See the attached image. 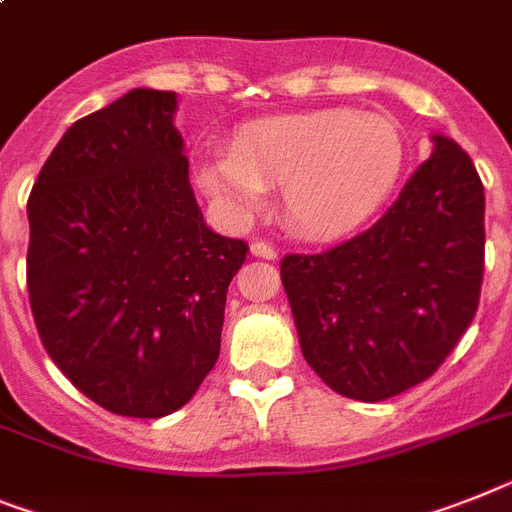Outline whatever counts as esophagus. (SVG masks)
Returning <instances> with one entry per match:
<instances>
[{"label": "esophagus", "instance_id": "esophagus-1", "mask_svg": "<svg viewBox=\"0 0 512 512\" xmlns=\"http://www.w3.org/2000/svg\"><path fill=\"white\" fill-rule=\"evenodd\" d=\"M251 253L253 256H259V259H269V261L277 259V248H274L272 243H266V240H253Z\"/></svg>", "mask_w": 512, "mask_h": 512}]
</instances>
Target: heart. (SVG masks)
<instances>
[{
  "label": "heart",
  "instance_id": "obj_1",
  "mask_svg": "<svg viewBox=\"0 0 512 512\" xmlns=\"http://www.w3.org/2000/svg\"><path fill=\"white\" fill-rule=\"evenodd\" d=\"M406 150L399 126L381 113L321 108L253 121L230 150L199 157L196 178L230 220H248L282 186L292 233L334 238L381 207L399 183Z\"/></svg>",
  "mask_w": 512,
  "mask_h": 512
}]
</instances>
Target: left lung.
Wrapping results in <instances>:
<instances>
[{"label":"left lung","instance_id":"1","mask_svg":"<svg viewBox=\"0 0 512 512\" xmlns=\"http://www.w3.org/2000/svg\"><path fill=\"white\" fill-rule=\"evenodd\" d=\"M430 139V160L370 230L282 261L303 357L347 399L383 401L427 381L479 305L482 181L451 137Z\"/></svg>","mask_w":512,"mask_h":512}]
</instances>
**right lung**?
<instances>
[{
  "label": "right lung",
  "mask_w": 512,
  "mask_h": 512,
  "mask_svg": "<svg viewBox=\"0 0 512 512\" xmlns=\"http://www.w3.org/2000/svg\"><path fill=\"white\" fill-rule=\"evenodd\" d=\"M176 111V93L134 87L74 121L28 199L43 347L124 417L189 404L220 357L227 287L248 251L204 222Z\"/></svg>",
  "instance_id": "obj_1"
}]
</instances>
